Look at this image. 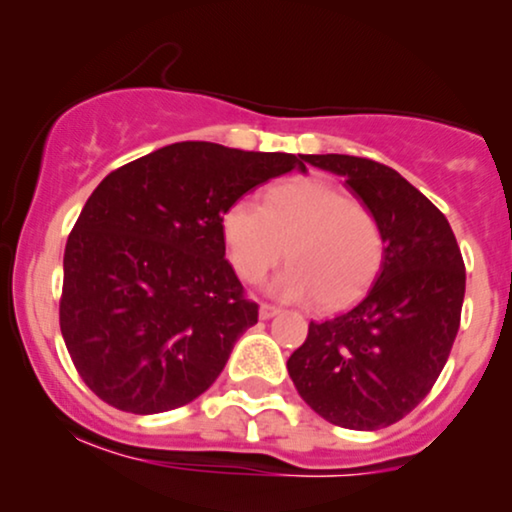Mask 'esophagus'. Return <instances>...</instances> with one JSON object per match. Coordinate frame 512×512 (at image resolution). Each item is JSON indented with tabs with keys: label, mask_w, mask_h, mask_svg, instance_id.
Returning <instances> with one entry per match:
<instances>
[{
	"label": "esophagus",
	"mask_w": 512,
	"mask_h": 512,
	"mask_svg": "<svg viewBox=\"0 0 512 512\" xmlns=\"http://www.w3.org/2000/svg\"><path fill=\"white\" fill-rule=\"evenodd\" d=\"M281 313V308H276V305H269V303H262L260 305V317L262 320H269V317H274V315H279Z\"/></svg>",
	"instance_id": "34e87169"
}]
</instances>
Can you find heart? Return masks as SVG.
I'll use <instances>...</instances> for the list:
<instances>
[{
	"label": "heart",
	"mask_w": 512,
	"mask_h": 512,
	"mask_svg": "<svg viewBox=\"0 0 512 512\" xmlns=\"http://www.w3.org/2000/svg\"><path fill=\"white\" fill-rule=\"evenodd\" d=\"M221 231L233 267L248 281L262 279L286 252L291 264L267 289L293 303L344 308L366 293L385 257L373 211L317 178L272 187L264 207L238 199L223 214Z\"/></svg>",
	"instance_id": "obj_1"
}]
</instances>
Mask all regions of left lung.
Instances as JSON below:
<instances>
[{
    "instance_id": "8db88e82",
    "label": "left lung",
    "mask_w": 512,
    "mask_h": 512,
    "mask_svg": "<svg viewBox=\"0 0 512 512\" xmlns=\"http://www.w3.org/2000/svg\"><path fill=\"white\" fill-rule=\"evenodd\" d=\"M344 178L385 236L383 267L361 303L310 322L289 375L315 414L351 431L404 419L431 392L460 330L464 262L448 219L397 170L370 158L303 156Z\"/></svg>"
}]
</instances>
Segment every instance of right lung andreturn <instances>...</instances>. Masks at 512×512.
<instances>
[{
    "mask_svg": "<svg viewBox=\"0 0 512 512\" xmlns=\"http://www.w3.org/2000/svg\"><path fill=\"white\" fill-rule=\"evenodd\" d=\"M305 166L293 154L178 142L113 170L67 248L60 327L81 380L103 402L161 414L207 392L257 303L226 260V209Z\"/></svg>",
    "mask_w": 512,
    "mask_h": 512,
    "instance_id": "obj_1",
    "label": "right lung"
}]
</instances>
